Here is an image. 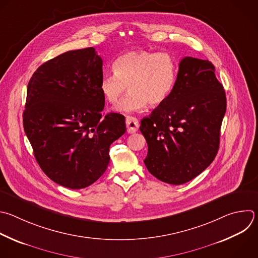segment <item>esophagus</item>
<instances>
[{
    "label": "esophagus",
    "instance_id": "esophagus-1",
    "mask_svg": "<svg viewBox=\"0 0 258 258\" xmlns=\"http://www.w3.org/2000/svg\"><path fill=\"white\" fill-rule=\"evenodd\" d=\"M125 123H126V128L128 134H134L138 131L139 128V121L136 117L133 116H126L125 118Z\"/></svg>",
    "mask_w": 258,
    "mask_h": 258
}]
</instances>
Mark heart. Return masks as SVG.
<instances>
[{"instance_id": "heart-1", "label": "heart", "mask_w": 258, "mask_h": 258, "mask_svg": "<svg viewBox=\"0 0 258 258\" xmlns=\"http://www.w3.org/2000/svg\"><path fill=\"white\" fill-rule=\"evenodd\" d=\"M113 71L102 77L99 90L107 103L116 105L128 87L130 93L117 107L127 113L143 111L148 103L162 104L174 88L178 66L167 52L133 50L113 62Z\"/></svg>"}]
</instances>
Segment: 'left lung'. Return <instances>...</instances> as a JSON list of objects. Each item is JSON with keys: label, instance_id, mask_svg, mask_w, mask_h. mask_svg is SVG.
Masks as SVG:
<instances>
[{"label": "left lung", "instance_id": "left-lung-1", "mask_svg": "<svg viewBox=\"0 0 258 258\" xmlns=\"http://www.w3.org/2000/svg\"><path fill=\"white\" fill-rule=\"evenodd\" d=\"M226 106L214 64L208 59L182 58L172 92L141 120L149 172L174 185L201 174L218 153Z\"/></svg>", "mask_w": 258, "mask_h": 258}]
</instances>
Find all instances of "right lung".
Here are the masks:
<instances>
[{
	"mask_svg": "<svg viewBox=\"0 0 258 258\" xmlns=\"http://www.w3.org/2000/svg\"><path fill=\"white\" fill-rule=\"evenodd\" d=\"M102 58L94 47L42 63L27 86L23 126L34 157L53 182L81 189L109 164V147L126 131L124 116L102 115Z\"/></svg>",
	"mask_w": 258,
	"mask_h": 258,
	"instance_id": "1",
	"label": "right lung"
}]
</instances>
